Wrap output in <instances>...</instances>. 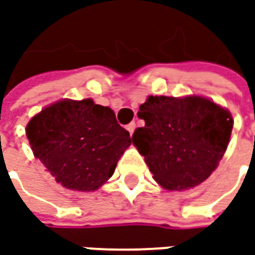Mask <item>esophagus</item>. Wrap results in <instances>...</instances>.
I'll use <instances>...</instances> for the list:
<instances>
[{
  "label": "esophagus",
  "instance_id": "34e87169",
  "mask_svg": "<svg viewBox=\"0 0 255 255\" xmlns=\"http://www.w3.org/2000/svg\"><path fill=\"white\" fill-rule=\"evenodd\" d=\"M126 129H128V132L132 134L134 132V129H136V123H129L128 126H126Z\"/></svg>",
  "mask_w": 255,
  "mask_h": 255
}]
</instances>
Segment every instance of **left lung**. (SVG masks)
Instances as JSON below:
<instances>
[{
  "label": "left lung",
  "mask_w": 255,
  "mask_h": 255,
  "mask_svg": "<svg viewBox=\"0 0 255 255\" xmlns=\"http://www.w3.org/2000/svg\"><path fill=\"white\" fill-rule=\"evenodd\" d=\"M132 136L153 179L164 190H189L217 169L233 130L231 113L209 98L147 96Z\"/></svg>",
  "instance_id": "1"
}]
</instances>
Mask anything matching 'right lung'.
Returning a JSON list of instances; mask_svg holds the SVG:
<instances>
[{"label": "right lung", "mask_w": 255, "mask_h": 255, "mask_svg": "<svg viewBox=\"0 0 255 255\" xmlns=\"http://www.w3.org/2000/svg\"><path fill=\"white\" fill-rule=\"evenodd\" d=\"M25 132L56 183L76 191L103 186L132 142L112 109L92 99L51 103L31 118Z\"/></svg>", "instance_id": "add662e5"}]
</instances>
